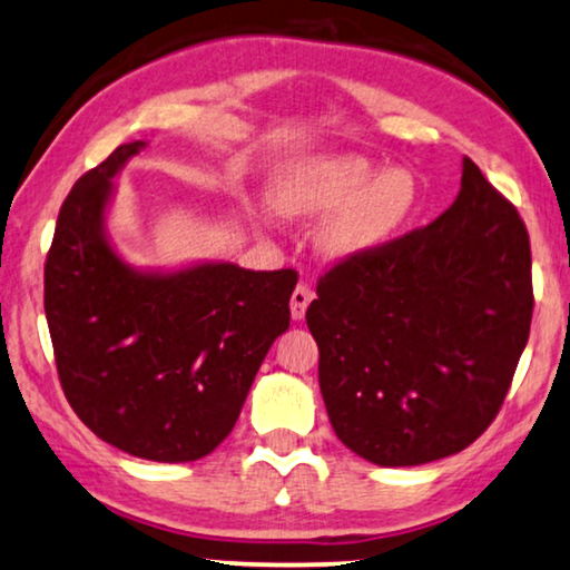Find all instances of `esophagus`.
Returning a JSON list of instances; mask_svg holds the SVG:
<instances>
[{"label":"esophagus","instance_id":"obj_1","mask_svg":"<svg viewBox=\"0 0 570 570\" xmlns=\"http://www.w3.org/2000/svg\"><path fill=\"white\" fill-rule=\"evenodd\" d=\"M312 296H315V294H312V288L307 284H299L294 288V294H292V317L294 320L304 317V312H307Z\"/></svg>","mask_w":570,"mask_h":570}]
</instances>
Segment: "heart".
I'll return each mask as SVG.
<instances>
[{
	"instance_id": "obj_1",
	"label": "heart",
	"mask_w": 570,
	"mask_h": 570,
	"mask_svg": "<svg viewBox=\"0 0 570 570\" xmlns=\"http://www.w3.org/2000/svg\"><path fill=\"white\" fill-rule=\"evenodd\" d=\"M278 208L294 216L333 214L320 245L335 258L372 253L403 229L419 206L411 170L358 155L315 157L296 165L278 183Z\"/></svg>"
}]
</instances>
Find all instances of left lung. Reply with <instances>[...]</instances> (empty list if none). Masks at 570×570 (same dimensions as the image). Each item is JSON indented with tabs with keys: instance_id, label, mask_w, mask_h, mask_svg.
Listing matches in <instances>:
<instances>
[{
	"instance_id": "left-lung-1",
	"label": "left lung",
	"mask_w": 570,
	"mask_h": 570,
	"mask_svg": "<svg viewBox=\"0 0 570 570\" xmlns=\"http://www.w3.org/2000/svg\"><path fill=\"white\" fill-rule=\"evenodd\" d=\"M532 307L524 222L464 157L436 222L320 278L307 325L335 436L382 468L462 452L501 411Z\"/></svg>"
}]
</instances>
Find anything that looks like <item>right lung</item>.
Returning a JSON list of instances; mask_svg holds the SVG:
<instances>
[{"instance_id":"right-lung-1","label":"right lung","mask_w":570,"mask_h":570,"mask_svg":"<svg viewBox=\"0 0 570 570\" xmlns=\"http://www.w3.org/2000/svg\"><path fill=\"white\" fill-rule=\"evenodd\" d=\"M144 147L121 144L61 204L43 307L79 421L131 456L194 462L235 429L271 343L288 327L296 271L128 266L110 245L106 214L114 178Z\"/></svg>"}]
</instances>
